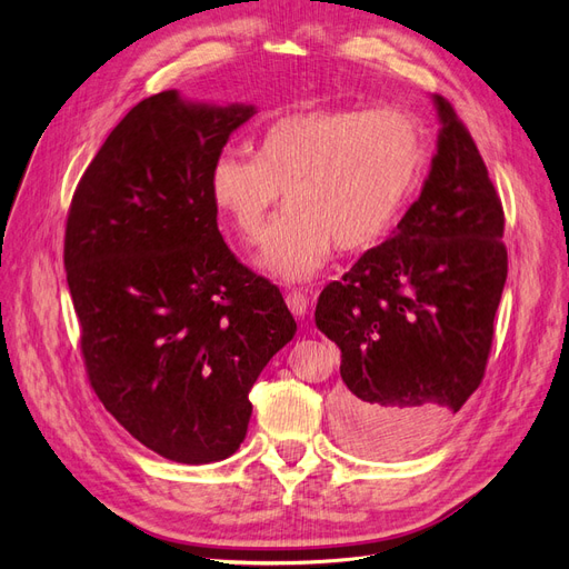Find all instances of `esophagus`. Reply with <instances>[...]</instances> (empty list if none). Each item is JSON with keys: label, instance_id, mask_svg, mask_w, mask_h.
I'll use <instances>...</instances> for the list:
<instances>
[{"label": "esophagus", "instance_id": "34e87169", "mask_svg": "<svg viewBox=\"0 0 569 569\" xmlns=\"http://www.w3.org/2000/svg\"><path fill=\"white\" fill-rule=\"evenodd\" d=\"M287 306H289V311L295 313V316H306V311H308V297L303 295L301 289H291L289 295H287Z\"/></svg>", "mask_w": 569, "mask_h": 569}]
</instances>
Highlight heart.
<instances>
[{
    "instance_id": "heart-1",
    "label": "heart",
    "mask_w": 569,
    "mask_h": 569,
    "mask_svg": "<svg viewBox=\"0 0 569 569\" xmlns=\"http://www.w3.org/2000/svg\"><path fill=\"white\" fill-rule=\"evenodd\" d=\"M425 166L418 120L393 109H313L284 116L263 132L256 159L220 153L211 199L242 244H256L287 194L258 268L306 282L335 247H375L393 228Z\"/></svg>"
}]
</instances>
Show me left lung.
<instances>
[{"label":"left lung","instance_id":"left-lung-1","mask_svg":"<svg viewBox=\"0 0 569 569\" xmlns=\"http://www.w3.org/2000/svg\"><path fill=\"white\" fill-rule=\"evenodd\" d=\"M432 101L437 153L420 197L316 306L341 351V435L360 456L406 458L441 437L485 377L508 278L489 170L449 101Z\"/></svg>","mask_w":569,"mask_h":569}]
</instances>
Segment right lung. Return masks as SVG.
Segmentation results:
<instances>
[{
    "label": "right lung",
    "instance_id": "obj_1",
    "mask_svg": "<svg viewBox=\"0 0 569 569\" xmlns=\"http://www.w3.org/2000/svg\"><path fill=\"white\" fill-rule=\"evenodd\" d=\"M253 104L178 90L132 107L73 194L63 266L99 401L147 449L184 465L230 458L249 391L297 322L218 230L211 168Z\"/></svg>",
    "mask_w": 569,
    "mask_h": 569
}]
</instances>
